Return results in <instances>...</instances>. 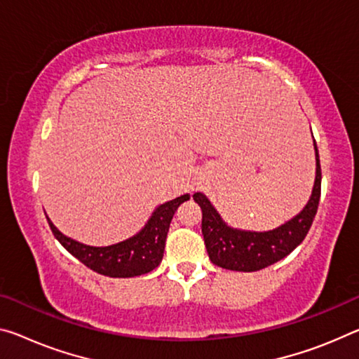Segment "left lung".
<instances>
[{
	"mask_svg": "<svg viewBox=\"0 0 359 359\" xmlns=\"http://www.w3.org/2000/svg\"><path fill=\"white\" fill-rule=\"evenodd\" d=\"M315 156L316 177L309 203L295 217L275 230L246 231L231 229L222 220L220 214L210 204L206 195L203 193L193 195V200L200 204L203 210L201 231L209 259L214 265L233 271H257L284 259L305 240L321 196V166L316 142Z\"/></svg>",
	"mask_w": 359,
	"mask_h": 359,
	"instance_id": "1",
	"label": "left lung"
}]
</instances>
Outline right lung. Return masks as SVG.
I'll list each match as a JSON object with an SVG mask.
<instances>
[{
    "label": "right lung",
    "mask_w": 359,
    "mask_h": 359,
    "mask_svg": "<svg viewBox=\"0 0 359 359\" xmlns=\"http://www.w3.org/2000/svg\"><path fill=\"white\" fill-rule=\"evenodd\" d=\"M189 200L190 195L187 193L172 201L161 204L155 209L147 225L137 235L105 248L88 246V244L72 240L57 230L48 215L46 219L55 240L88 269L110 278H133L145 275L159 265L164 254L170 220L180 204Z\"/></svg>",
    "instance_id": "add662e5"
}]
</instances>
